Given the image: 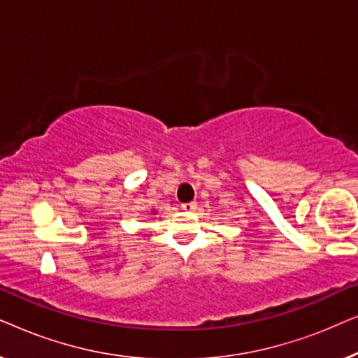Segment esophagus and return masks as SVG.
Instances as JSON below:
<instances>
[{
  "instance_id": "esophagus-1",
  "label": "esophagus",
  "mask_w": 358,
  "mask_h": 358,
  "mask_svg": "<svg viewBox=\"0 0 358 358\" xmlns=\"http://www.w3.org/2000/svg\"><path fill=\"white\" fill-rule=\"evenodd\" d=\"M180 208H182L184 212H194V210L197 208V203H195V202H187V203H182V205H180Z\"/></svg>"
}]
</instances>
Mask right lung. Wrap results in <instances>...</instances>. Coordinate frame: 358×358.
<instances>
[{
	"mask_svg": "<svg viewBox=\"0 0 358 358\" xmlns=\"http://www.w3.org/2000/svg\"><path fill=\"white\" fill-rule=\"evenodd\" d=\"M153 213H156V212H155V210H153Z\"/></svg>",
	"mask_w": 358,
	"mask_h": 358,
	"instance_id": "add662e5",
	"label": "right lung"
}]
</instances>
